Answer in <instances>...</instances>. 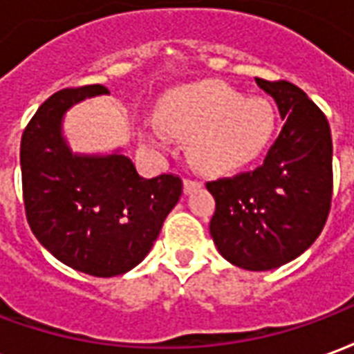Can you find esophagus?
<instances>
[{"label":"esophagus","mask_w":354,"mask_h":354,"mask_svg":"<svg viewBox=\"0 0 354 354\" xmlns=\"http://www.w3.org/2000/svg\"><path fill=\"white\" fill-rule=\"evenodd\" d=\"M201 187V182H197V180H189V178H185L184 180V193L185 195H189V193H193L195 189H199Z\"/></svg>","instance_id":"obj_1"}]
</instances>
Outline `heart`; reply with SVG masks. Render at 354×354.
<instances>
[{
    "label": "heart",
    "mask_w": 354,
    "mask_h": 354,
    "mask_svg": "<svg viewBox=\"0 0 354 354\" xmlns=\"http://www.w3.org/2000/svg\"><path fill=\"white\" fill-rule=\"evenodd\" d=\"M162 129L187 140L192 161L205 172L225 174L256 161L277 129L273 104L245 98L222 81L207 80L169 91L159 102ZM153 144L161 136L153 132Z\"/></svg>",
    "instance_id": "b5f03b06"
}]
</instances>
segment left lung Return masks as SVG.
<instances>
[{
  "label": "left lung",
  "instance_id": "1",
  "mask_svg": "<svg viewBox=\"0 0 354 354\" xmlns=\"http://www.w3.org/2000/svg\"><path fill=\"white\" fill-rule=\"evenodd\" d=\"M284 119L263 165L208 182L216 201L210 235L225 260L269 271L296 260L319 237L332 203V134L326 115L288 81L256 77Z\"/></svg>",
  "mask_w": 354,
  "mask_h": 354
}]
</instances>
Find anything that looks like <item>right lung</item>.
<instances>
[{
    "label": "right lung",
    "instance_id": "obj_1",
    "mask_svg": "<svg viewBox=\"0 0 354 354\" xmlns=\"http://www.w3.org/2000/svg\"><path fill=\"white\" fill-rule=\"evenodd\" d=\"M106 93L102 85L58 91L35 111L20 142L30 227L57 260L93 277H115L138 266L182 195L180 178L146 180L121 151L70 149L62 134L64 113Z\"/></svg>",
    "mask_w": 354,
    "mask_h": 354
}]
</instances>
